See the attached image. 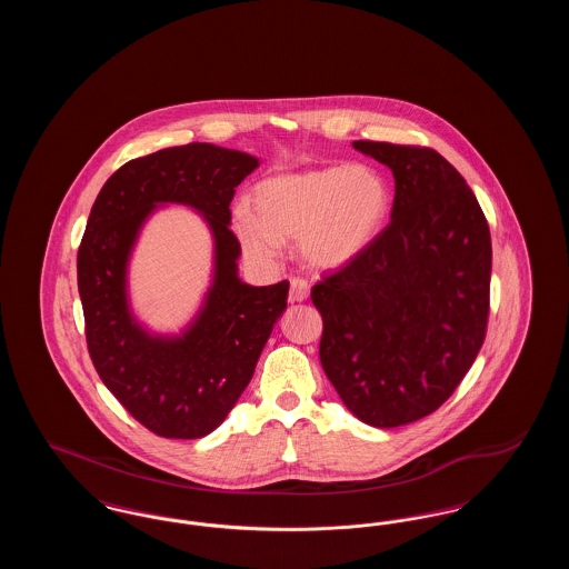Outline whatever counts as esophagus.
I'll use <instances>...</instances> for the list:
<instances>
[{"label":"esophagus","mask_w":569,"mask_h":569,"mask_svg":"<svg viewBox=\"0 0 569 569\" xmlns=\"http://www.w3.org/2000/svg\"><path fill=\"white\" fill-rule=\"evenodd\" d=\"M307 298H309V283L302 277H292L290 279V300L302 302Z\"/></svg>","instance_id":"1"}]
</instances>
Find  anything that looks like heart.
I'll return each instance as SVG.
<instances>
[{
    "label": "heart",
    "mask_w": 569,
    "mask_h": 569,
    "mask_svg": "<svg viewBox=\"0 0 569 569\" xmlns=\"http://www.w3.org/2000/svg\"><path fill=\"white\" fill-rule=\"evenodd\" d=\"M249 207L232 213V230L249 258L271 262L283 241L298 239L311 267L337 269L376 239L390 191L369 166H326L258 183Z\"/></svg>",
    "instance_id": "heart-1"
}]
</instances>
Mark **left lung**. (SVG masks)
<instances>
[{"label": "left lung", "mask_w": 569, "mask_h": 569, "mask_svg": "<svg viewBox=\"0 0 569 569\" xmlns=\"http://www.w3.org/2000/svg\"><path fill=\"white\" fill-rule=\"evenodd\" d=\"M395 177L390 223L311 288L320 360L353 416L416 422L443 406L487 337L490 230L459 170L435 149L356 140Z\"/></svg>", "instance_id": "8db88e82"}]
</instances>
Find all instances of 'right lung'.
Instances as JSON below:
<instances>
[{
  "label": "right lung",
  "mask_w": 569,
  "mask_h": 569,
  "mask_svg": "<svg viewBox=\"0 0 569 569\" xmlns=\"http://www.w3.org/2000/svg\"><path fill=\"white\" fill-rule=\"evenodd\" d=\"M258 160L209 142L170 147L123 163L98 193L77 271L91 362L114 399L144 429L168 439L216 431L253 376L288 281L253 288L237 274L241 243L230 230L234 188ZM160 201L190 203L217 237V279L197 322L174 340L134 325L124 267L134 234Z\"/></svg>",
  "instance_id": "right-lung-1"
}]
</instances>
